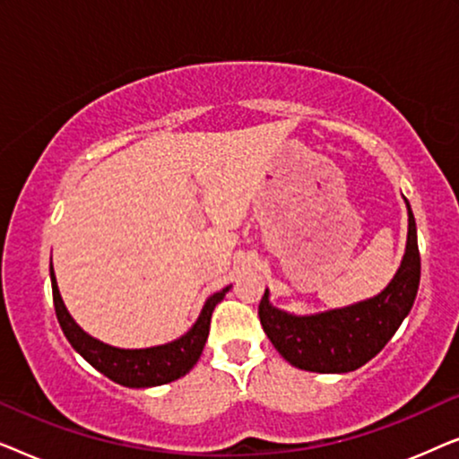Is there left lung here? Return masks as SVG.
Segmentation results:
<instances>
[{"label":"left lung","mask_w":459,"mask_h":459,"mask_svg":"<svg viewBox=\"0 0 459 459\" xmlns=\"http://www.w3.org/2000/svg\"><path fill=\"white\" fill-rule=\"evenodd\" d=\"M410 209V203H407ZM410 212V231L403 263L378 297L319 316L297 317L269 305L267 290L259 303L263 330L278 353L294 368L319 374H344L361 368L391 341L410 313L420 286V250L416 219Z\"/></svg>","instance_id":"obj_1"}]
</instances>
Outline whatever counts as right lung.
<instances>
[{"mask_svg":"<svg viewBox=\"0 0 459 459\" xmlns=\"http://www.w3.org/2000/svg\"><path fill=\"white\" fill-rule=\"evenodd\" d=\"M49 275H52L56 317H58L60 328L68 338V342H71L73 349L77 351L85 361H90L98 372H102L104 376H108L110 380L129 388L167 385V382L178 380L184 374L190 372V369L196 366L200 353H203L204 349L206 336H209L211 328L212 309H215L217 303H221L225 292L230 290V288H223L221 292L212 294V297L206 300L198 322L194 324V328L187 332L186 336H181L179 341L152 349H117L110 347V344L96 341V338H91L90 334H85V332L73 322V317L68 316L66 307L60 299L54 269H49Z\"/></svg>","mask_w":459,"mask_h":459,"instance_id":"right-lung-1","label":"right lung"}]
</instances>
